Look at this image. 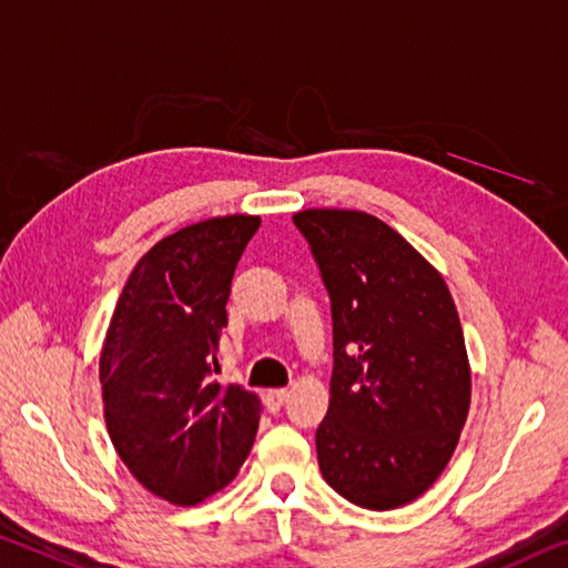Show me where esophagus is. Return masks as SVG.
Here are the masks:
<instances>
[{"label": "esophagus", "instance_id": "1", "mask_svg": "<svg viewBox=\"0 0 568 568\" xmlns=\"http://www.w3.org/2000/svg\"><path fill=\"white\" fill-rule=\"evenodd\" d=\"M285 399H287V392L285 389H270V392H265V407H267V412H281Z\"/></svg>", "mask_w": 568, "mask_h": 568}]
</instances>
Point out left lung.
<instances>
[{
    "mask_svg": "<svg viewBox=\"0 0 568 568\" xmlns=\"http://www.w3.org/2000/svg\"><path fill=\"white\" fill-rule=\"evenodd\" d=\"M331 298L333 376L316 432L326 483L368 510L417 500L453 457L470 364L443 275L356 210L293 214Z\"/></svg>",
    "mask_w": 568,
    "mask_h": 568,
    "instance_id": "left-lung-1",
    "label": "left lung"
}]
</instances>
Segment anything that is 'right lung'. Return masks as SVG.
Wrapping results in <instances>:
<instances>
[{"instance_id":"right-lung-1","label":"right lung","mask_w":568,"mask_h":568,"mask_svg":"<svg viewBox=\"0 0 568 568\" xmlns=\"http://www.w3.org/2000/svg\"><path fill=\"white\" fill-rule=\"evenodd\" d=\"M260 217L230 214L174 232L143 255L101 351L105 427L143 488L196 506L235 480L255 443L260 399L220 384L230 285Z\"/></svg>"}]
</instances>
